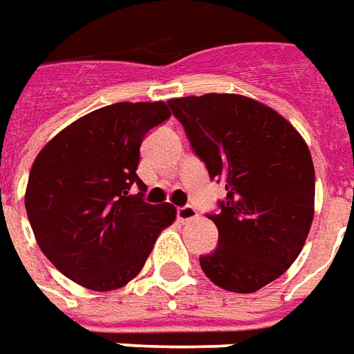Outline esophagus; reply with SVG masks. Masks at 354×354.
<instances>
[{
	"mask_svg": "<svg viewBox=\"0 0 354 354\" xmlns=\"http://www.w3.org/2000/svg\"><path fill=\"white\" fill-rule=\"evenodd\" d=\"M176 216L180 222L187 223V222H192V220H197V218H199V212H197V210H195L193 207H189V205H187V207L178 208Z\"/></svg>",
	"mask_w": 354,
	"mask_h": 354,
	"instance_id": "obj_1",
	"label": "esophagus"
}]
</instances>
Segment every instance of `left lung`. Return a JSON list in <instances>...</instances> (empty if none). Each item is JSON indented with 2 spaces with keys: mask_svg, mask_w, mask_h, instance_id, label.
<instances>
[{
  "mask_svg": "<svg viewBox=\"0 0 354 354\" xmlns=\"http://www.w3.org/2000/svg\"><path fill=\"white\" fill-rule=\"evenodd\" d=\"M225 201L208 218L218 248L201 256L216 286L250 294L279 279L301 252L315 214V167L305 140L274 109L241 94L169 100Z\"/></svg>",
  "mask_w": 354,
  "mask_h": 354,
  "instance_id": "8db88e82",
  "label": "left lung"
}]
</instances>
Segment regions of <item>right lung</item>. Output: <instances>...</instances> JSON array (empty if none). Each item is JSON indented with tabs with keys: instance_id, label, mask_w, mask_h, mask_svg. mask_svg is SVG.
I'll use <instances>...</instances> for the list:
<instances>
[{
	"instance_id": "right-lung-1",
	"label": "right lung",
	"mask_w": 354,
	"mask_h": 354,
	"mask_svg": "<svg viewBox=\"0 0 354 354\" xmlns=\"http://www.w3.org/2000/svg\"><path fill=\"white\" fill-rule=\"evenodd\" d=\"M170 117L165 102H117L60 131L28 178V220L50 263L96 292L124 286L142 271L176 208L144 201L136 174L142 140ZM138 185L140 192L130 195Z\"/></svg>"
}]
</instances>
